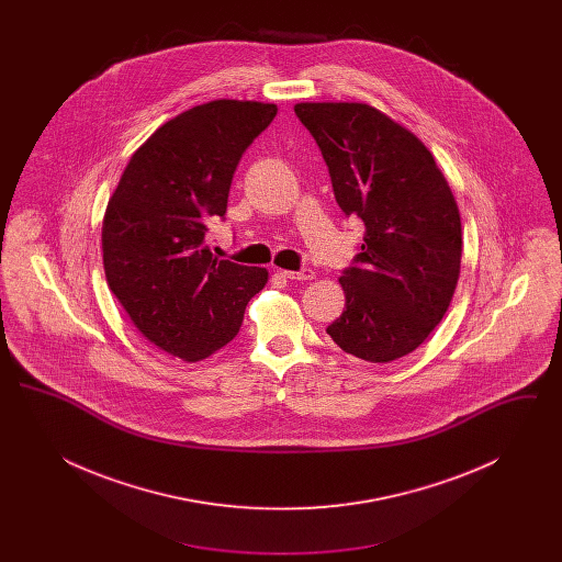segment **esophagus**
<instances>
[{
  "label": "esophagus",
  "instance_id": "esophagus-1",
  "mask_svg": "<svg viewBox=\"0 0 562 562\" xmlns=\"http://www.w3.org/2000/svg\"><path fill=\"white\" fill-rule=\"evenodd\" d=\"M280 273L289 280H299V282H305V280H314L316 278V271L310 268L299 269V271H291V269H280Z\"/></svg>",
  "mask_w": 562,
  "mask_h": 562
}]
</instances>
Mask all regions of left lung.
Wrapping results in <instances>:
<instances>
[{
    "label": "left lung",
    "instance_id": "8db88e82",
    "mask_svg": "<svg viewBox=\"0 0 562 562\" xmlns=\"http://www.w3.org/2000/svg\"><path fill=\"white\" fill-rule=\"evenodd\" d=\"M321 147L335 200L364 221L358 268L339 284L346 310L326 333L351 356L392 362L447 314L461 269V216L428 147L367 103H296Z\"/></svg>",
    "mask_w": 562,
    "mask_h": 562
}]
</instances>
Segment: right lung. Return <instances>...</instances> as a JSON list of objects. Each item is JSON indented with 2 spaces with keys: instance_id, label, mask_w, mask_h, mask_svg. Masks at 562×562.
I'll use <instances>...</instances> for the list:
<instances>
[{
  "instance_id": "1",
  "label": "right lung",
  "mask_w": 562,
  "mask_h": 562,
  "mask_svg": "<svg viewBox=\"0 0 562 562\" xmlns=\"http://www.w3.org/2000/svg\"><path fill=\"white\" fill-rule=\"evenodd\" d=\"M276 113L273 103L234 99L179 113L134 151L109 198V289L147 341L186 362L227 346L268 284V269L214 257L206 223L227 211L241 154Z\"/></svg>"
}]
</instances>
